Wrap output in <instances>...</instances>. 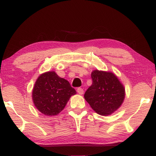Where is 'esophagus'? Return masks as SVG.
<instances>
[{"label":"esophagus","instance_id":"esophagus-1","mask_svg":"<svg viewBox=\"0 0 156 156\" xmlns=\"http://www.w3.org/2000/svg\"><path fill=\"white\" fill-rule=\"evenodd\" d=\"M77 92H78V93L79 94L82 95V94H83V93H84V90H83V89H82V88L79 87V88L77 89Z\"/></svg>","mask_w":156,"mask_h":156}]
</instances>
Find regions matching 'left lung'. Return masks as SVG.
<instances>
[{
    "label": "left lung",
    "instance_id": "1",
    "mask_svg": "<svg viewBox=\"0 0 156 156\" xmlns=\"http://www.w3.org/2000/svg\"><path fill=\"white\" fill-rule=\"evenodd\" d=\"M91 76L93 82L84 93V99L98 114H112L122 104L125 87L112 72L94 70Z\"/></svg>",
    "mask_w": 156,
    "mask_h": 156
}]
</instances>
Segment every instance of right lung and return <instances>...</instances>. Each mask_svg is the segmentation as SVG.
Returning a JSON list of instances; mask_svg holds the SVG:
<instances>
[{"instance_id": "obj_1", "label": "right lung", "mask_w": 156, "mask_h": 156, "mask_svg": "<svg viewBox=\"0 0 156 156\" xmlns=\"http://www.w3.org/2000/svg\"><path fill=\"white\" fill-rule=\"evenodd\" d=\"M76 91L69 82L54 72H47L37 79L32 91L34 104L46 115H56L65 107Z\"/></svg>"}]
</instances>
